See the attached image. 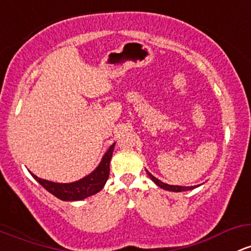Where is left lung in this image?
<instances>
[{
    "label": "left lung",
    "instance_id": "left-lung-1",
    "mask_svg": "<svg viewBox=\"0 0 251 251\" xmlns=\"http://www.w3.org/2000/svg\"><path fill=\"white\" fill-rule=\"evenodd\" d=\"M147 173H148L149 177H150L151 180H152L153 182L157 184V186L161 187V188H163V189H166V191H169V192H176V193H177V192H186V191H191V189H194V188H197V187H199V184H198V186H191V187L173 186V184H168V183L162 182L161 180H158V178H156L152 174H150V173H149L148 170H147Z\"/></svg>",
    "mask_w": 251,
    "mask_h": 251
}]
</instances>
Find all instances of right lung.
<instances>
[{"label": "right lung", "instance_id": "right-lung-1", "mask_svg": "<svg viewBox=\"0 0 251 251\" xmlns=\"http://www.w3.org/2000/svg\"><path fill=\"white\" fill-rule=\"evenodd\" d=\"M114 145L115 143L109 147L107 152L101 158L99 166L95 168V170H93L90 174L84 176V177L74 181V182H52V181L38 177L37 175H34L31 172L29 173L46 191L51 193L56 198H58V199L63 200V201H78V200H83L85 198H89L100 192L103 188L104 184H106L107 180H108L109 163H111Z\"/></svg>", "mask_w": 251, "mask_h": 251}]
</instances>
